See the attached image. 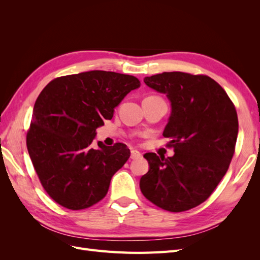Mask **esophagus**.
Returning <instances> with one entry per match:
<instances>
[{
  "instance_id": "obj_1",
  "label": "esophagus",
  "mask_w": 260,
  "mask_h": 260,
  "mask_svg": "<svg viewBox=\"0 0 260 260\" xmlns=\"http://www.w3.org/2000/svg\"><path fill=\"white\" fill-rule=\"evenodd\" d=\"M142 155H141V153L139 151H136V149H132L131 151V156H130L131 159H138Z\"/></svg>"
}]
</instances>
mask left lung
Here are the masks:
<instances>
[{
    "label": "left lung",
    "mask_w": 260,
    "mask_h": 260,
    "mask_svg": "<svg viewBox=\"0 0 260 260\" xmlns=\"http://www.w3.org/2000/svg\"><path fill=\"white\" fill-rule=\"evenodd\" d=\"M144 82L171 102L162 136L171 139L167 145L175 155L144 154L149 170L140 180L141 192L165 210L194 208L209 198L230 166L239 132L235 106L206 75L162 73Z\"/></svg>",
    "instance_id": "8db88e82"
}]
</instances>
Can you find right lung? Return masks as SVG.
<instances>
[{"label":"right lung","instance_id":"1","mask_svg":"<svg viewBox=\"0 0 260 260\" xmlns=\"http://www.w3.org/2000/svg\"><path fill=\"white\" fill-rule=\"evenodd\" d=\"M141 85L138 78L92 70L53 79L39 94L27 148L39 180L60 206L80 210L105 198L112 177L129 159L125 144L93 145L96 129Z\"/></svg>","mask_w":260,"mask_h":260}]
</instances>
